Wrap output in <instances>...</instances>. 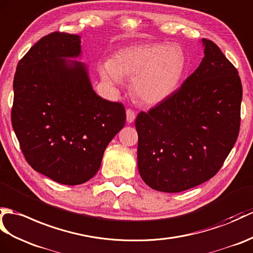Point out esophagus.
I'll return each instance as SVG.
<instances>
[{
	"mask_svg": "<svg viewBox=\"0 0 253 253\" xmlns=\"http://www.w3.org/2000/svg\"><path fill=\"white\" fill-rule=\"evenodd\" d=\"M134 119H136V113H134V111L128 109L126 111V120H127V123H132L134 121Z\"/></svg>",
	"mask_w": 253,
	"mask_h": 253,
	"instance_id": "esophagus-1",
	"label": "esophagus"
}]
</instances>
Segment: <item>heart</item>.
I'll list each match as a JSON object with an SVG mask.
<instances>
[{
	"label": "heart",
	"instance_id": "obj_1",
	"mask_svg": "<svg viewBox=\"0 0 253 253\" xmlns=\"http://www.w3.org/2000/svg\"><path fill=\"white\" fill-rule=\"evenodd\" d=\"M186 64L178 45L150 44L125 47L99 67L102 80L119 86L123 79H132L131 89L141 101L157 104L177 89Z\"/></svg>",
	"mask_w": 253,
	"mask_h": 253
}]
</instances>
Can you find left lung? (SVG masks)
<instances>
[{
    "label": "left lung",
    "mask_w": 253,
    "mask_h": 253,
    "mask_svg": "<svg viewBox=\"0 0 253 253\" xmlns=\"http://www.w3.org/2000/svg\"><path fill=\"white\" fill-rule=\"evenodd\" d=\"M199 67L171 96L136 119L138 169L153 190L178 193L219 171L236 142L243 87L236 68L203 39Z\"/></svg>",
    "instance_id": "1"
}]
</instances>
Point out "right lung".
<instances>
[{
  "instance_id": "obj_1",
  "label": "right lung",
  "mask_w": 253,
  "mask_h": 253,
  "mask_svg": "<svg viewBox=\"0 0 253 253\" xmlns=\"http://www.w3.org/2000/svg\"><path fill=\"white\" fill-rule=\"evenodd\" d=\"M82 55L81 37L54 32L19 61L14 78L11 125L35 171L66 185L91 179L104 150L124 127L120 102L98 96Z\"/></svg>"
}]
</instances>
